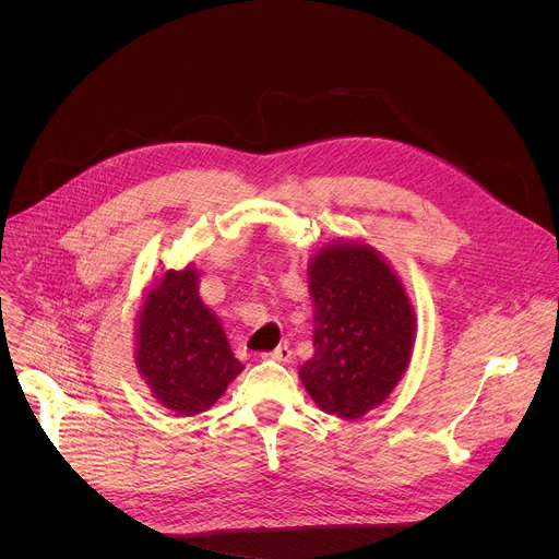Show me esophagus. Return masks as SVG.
<instances>
[{
	"label": "esophagus",
	"mask_w": 559,
	"mask_h": 559,
	"mask_svg": "<svg viewBox=\"0 0 559 559\" xmlns=\"http://www.w3.org/2000/svg\"><path fill=\"white\" fill-rule=\"evenodd\" d=\"M263 358H272V360H278V362H289L292 360V349L287 345H278L276 349L265 352Z\"/></svg>",
	"instance_id": "34e87169"
}]
</instances>
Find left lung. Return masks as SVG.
Wrapping results in <instances>:
<instances>
[{
    "mask_svg": "<svg viewBox=\"0 0 559 559\" xmlns=\"http://www.w3.org/2000/svg\"><path fill=\"white\" fill-rule=\"evenodd\" d=\"M313 356L300 380L313 403L343 420L378 407L403 378L416 316L393 270L360 243L318 252L309 265Z\"/></svg>",
    "mask_w": 559,
    "mask_h": 559,
    "instance_id": "left-lung-1",
    "label": "left lung"
}]
</instances>
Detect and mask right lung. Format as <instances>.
I'll return each instance as SVG.
<instances>
[{"instance_id":"obj_1","label":"right lung","mask_w":559,"mask_h":559,"mask_svg":"<svg viewBox=\"0 0 559 559\" xmlns=\"http://www.w3.org/2000/svg\"><path fill=\"white\" fill-rule=\"evenodd\" d=\"M197 287L194 267L168 272L147 292L136 330V369L156 401L177 416L210 409L243 371Z\"/></svg>"}]
</instances>
